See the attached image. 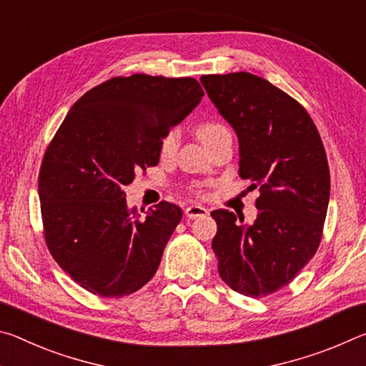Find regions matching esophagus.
Segmentation results:
<instances>
[{
  "label": "esophagus",
  "instance_id": "34e87169",
  "mask_svg": "<svg viewBox=\"0 0 366 366\" xmlns=\"http://www.w3.org/2000/svg\"><path fill=\"white\" fill-rule=\"evenodd\" d=\"M208 214V209L205 207H200V205H190L185 208V216H187L189 219H195V218H203V216Z\"/></svg>",
  "mask_w": 366,
  "mask_h": 366
}]
</instances>
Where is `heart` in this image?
<instances>
[{
  "mask_svg": "<svg viewBox=\"0 0 366 366\" xmlns=\"http://www.w3.org/2000/svg\"><path fill=\"white\" fill-rule=\"evenodd\" d=\"M198 137L200 140L205 144V147L208 148L209 145L213 144V142L218 140L222 135L229 134L227 127L224 124L221 122H216V121H207L198 126ZM179 144V134L176 131H171L164 135V139L161 140V145H159V154L161 158H171L172 154L176 153V148Z\"/></svg>",
  "mask_w": 366,
  "mask_h": 366,
  "instance_id": "1",
  "label": "heart"
}]
</instances>
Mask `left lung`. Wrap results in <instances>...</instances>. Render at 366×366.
I'll return each mask as SVG.
<instances>
[{"label": "left lung", "instance_id": "1", "mask_svg": "<svg viewBox=\"0 0 366 366\" xmlns=\"http://www.w3.org/2000/svg\"><path fill=\"white\" fill-rule=\"evenodd\" d=\"M209 100L239 137V174L259 189L258 216L214 209L212 249L235 292L266 297L294 281L317 253L330 202V166L318 129L286 92L250 72L202 76Z\"/></svg>", "mask_w": 366, "mask_h": 366}]
</instances>
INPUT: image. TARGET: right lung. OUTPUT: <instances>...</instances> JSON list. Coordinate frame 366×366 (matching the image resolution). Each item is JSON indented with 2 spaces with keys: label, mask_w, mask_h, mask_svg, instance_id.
<instances>
[{
  "label": "right lung",
  "mask_w": 366,
  "mask_h": 366,
  "mask_svg": "<svg viewBox=\"0 0 366 366\" xmlns=\"http://www.w3.org/2000/svg\"><path fill=\"white\" fill-rule=\"evenodd\" d=\"M203 95L192 77L119 76L64 117L43 154L39 195L48 250L80 287L119 299L154 276L182 212L159 202L142 218L124 187L158 164L161 140Z\"/></svg>",
  "instance_id": "add662e5"
}]
</instances>
